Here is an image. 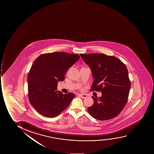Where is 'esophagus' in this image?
I'll list each match as a JSON object with an SVG mask.
<instances>
[{"mask_svg": "<svg viewBox=\"0 0 154 154\" xmlns=\"http://www.w3.org/2000/svg\"><path fill=\"white\" fill-rule=\"evenodd\" d=\"M79 95L81 97H82V98H87V96L86 95V94H79Z\"/></svg>", "mask_w": 154, "mask_h": 154, "instance_id": "1", "label": "esophagus"}]
</instances>
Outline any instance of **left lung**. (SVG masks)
Masks as SVG:
<instances>
[{
    "label": "left lung",
    "instance_id": "1",
    "mask_svg": "<svg viewBox=\"0 0 154 154\" xmlns=\"http://www.w3.org/2000/svg\"><path fill=\"white\" fill-rule=\"evenodd\" d=\"M91 68L94 81L91 91H100L99 98L92 97L89 114L99 121H106L119 115L126 106L131 83L127 67L113 56L101 53L81 54Z\"/></svg>",
    "mask_w": 154,
    "mask_h": 154
}]
</instances>
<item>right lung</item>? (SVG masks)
I'll list each match as a JSON object with an SVG mask.
<instances>
[{
    "mask_svg": "<svg viewBox=\"0 0 154 154\" xmlns=\"http://www.w3.org/2000/svg\"><path fill=\"white\" fill-rule=\"evenodd\" d=\"M80 56L64 52L42 54L33 62L28 75V98L34 109L41 115L54 117L69 106L75 97L57 91L59 81Z\"/></svg>",
    "mask_w": 154,
    "mask_h": 154,
    "instance_id": "obj_1",
    "label": "right lung"
}]
</instances>
